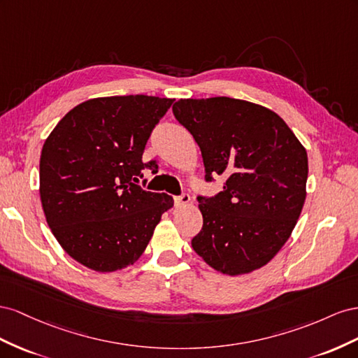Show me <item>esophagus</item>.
I'll use <instances>...</instances> for the list:
<instances>
[{
  "mask_svg": "<svg viewBox=\"0 0 358 358\" xmlns=\"http://www.w3.org/2000/svg\"><path fill=\"white\" fill-rule=\"evenodd\" d=\"M189 202H190V196H189V193H186V192H182L181 195L173 196V203H176L177 207H181V206H187Z\"/></svg>",
  "mask_w": 358,
  "mask_h": 358,
  "instance_id": "esophagus-1",
  "label": "esophagus"
}]
</instances>
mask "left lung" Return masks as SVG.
<instances>
[{
    "instance_id": "8db88e82",
    "label": "left lung",
    "mask_w": 358,
    "mask_h": 358,
    "mask_svg": "<svg viewBox=\"0 0 358 358\" xmlns=\"http://www.w3.org/2000/svg\"><path fill=\"white\" fill-rule=\"evenodd\" d=\"M172 112L201 148L206 181L227 177L217 195L196 198L203 223L193 250L229 275L262 267L300 217L308 152L278 114L246 100L181 99Z\"/></svg>"
}]
</instances>
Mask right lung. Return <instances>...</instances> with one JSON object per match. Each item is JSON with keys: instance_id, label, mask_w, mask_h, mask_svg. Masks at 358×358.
I'll list each match as a JSON object with an SVG mask.
<instances>
[{"instance_id": "right-lung-1", "label": "right lung", "mask_w": 358, "mask_h": 358, "mask_svg": "<svg viewBox=\"0 0 358 358\" xmlns=\"http://www.w3.org/2000/svg\"><path fill=\"white\" fill-rule=\"evenodd\" d=\"M172 99L112 96L84 101L64 115L40 156L46 222L71 258L115 271L145 250L172 196L136 181L157 162H142L151 131Z\"/></svg>"}]
</instances>
